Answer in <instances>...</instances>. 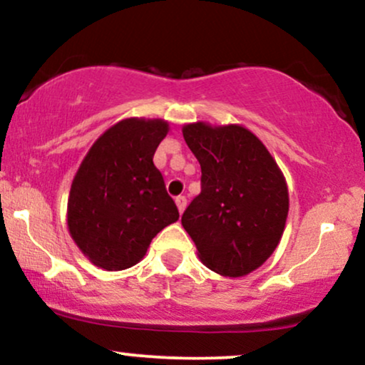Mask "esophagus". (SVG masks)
<instances>
[{
    "label": "esophagus",
    "instance_id": "1",
    "mask_svg": "<svg viewBox=\"0 0 365 365\" xmlns=\"http://www.w3.org/2000/svg\"><path fill=\"white\" fill-rule=\"evenodd\" d=\"M175 202H177V207H178L180 215H182V212L185 211V207H187V199L183 195H178L177 199H175Z\"/></svg>",
    "mask_w": 365,
    "mask_h": 365
}]
</instances>
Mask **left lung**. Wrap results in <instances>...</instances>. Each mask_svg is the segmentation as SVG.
<instances>
[{
	"label": "left lung",
	"mask_w": 365,
	"mask_h": 365,
	"mask_svg": "<svg viewBox=\"0 0 365 365\" xmlns=\"http://www.w3.org/2000/svg\"><path fill=\"white\" fill-rule=\"evenodd\" d=\"M183 139L200 163L202 190L182 216L204 266L240 278L261 267L287 225V180L255 133L238 123H185Z\"/></svg>",
	"instance_id": "obj_1"
}]
</instances>
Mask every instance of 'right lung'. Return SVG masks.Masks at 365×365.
<instances>
[{"mask_svg":"<svg viewBox=\"0 0 365 365\" xmlns=\"http://www.w3.org/2000/svg\"><path fill=\"white\" fill-rule=\"evenodd\" d=\"M170 132L161 118H125L92 144L75 173L66 225L94 266L121 271L144 259L153 238L178 221L153 158Z\"/></svg>","mask_w":365,"mask_h":365,"instance_id":"1","label":"right lung"}]
</instances>
